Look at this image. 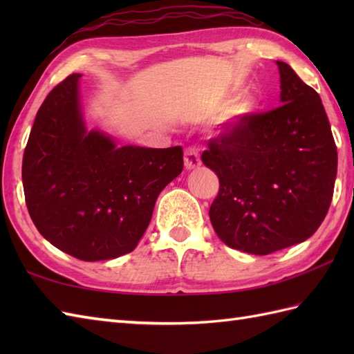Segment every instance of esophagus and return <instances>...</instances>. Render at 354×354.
<instances>
[{
    "label": "esophagus",
    "mask_w": 354,
    "mask_h": 354,
    "mask_svg": "<svg viewBox=\"0 0 354 354\" xmlns=\"http://www.w3.org/2000/svg\"><path fill=\"white\" fill-rule=\"evenodd\" d=\"M184 164H185V169L187 170H194V169L199 167V165H201V158H199V153H198L196 149L189 147V149L185 150Z\"/></svg>",
    "instance_id": "esophagus-1"
}]
</instances>
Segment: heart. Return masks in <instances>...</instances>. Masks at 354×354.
<instances>
[{"mask_svg": "<svg viewBox=\"0 0 354 354\" xmlns=\"http://www.w3.org/2000/svg\"><path fill=\"white\" fill-rule=\"evenodd\" d=\"M255 108H257V103L252 99H243L234 104L232 112H234L236 115H250L255 111Z\"/></svg>", "mask_w": 354, "mask_h": 354, "instance_id": "1", "label": "heart"}]
</instances>
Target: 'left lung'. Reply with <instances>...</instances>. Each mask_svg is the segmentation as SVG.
Segmentation results:
<instances>
[{"instance_id":"left-lung-1","label":"left lung","mask_w":354,"mask_h":354,"mask_svg":"<svg viewBox=\"0 0 354 354\" xmlns=\"http://www.w3.org/2000/svg\"><path fill=\"white\" fill-rule=\"evenodd\" d=\"M278 108L252 112L208 141L202 162L219 178L209 207L232 250L268 255L309 239L333 198L337 152L318 93L286 62Z\"/></svg>"}]
</instances>
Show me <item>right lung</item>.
Returning <instances> with one entry per match:
<instances>
[{
	"label": "right lung",
	"instance_id": "right-lung-1",
	"mask_svg": "<svg viewBox=\"0 0 354 354\" xmlns=\"http://www.w3.org/2000/svg\"><path fill=\"white\" fill-rule=\"evenodd\" d=\"M80 74L62 80L37 111L22 158L30 217L48 242L84 261L132 252L158 194L183 171V147H117L86 131Z\"/></svg>",
	"mask_w": 354,
	"mask_h": 354
}]
</instances>
